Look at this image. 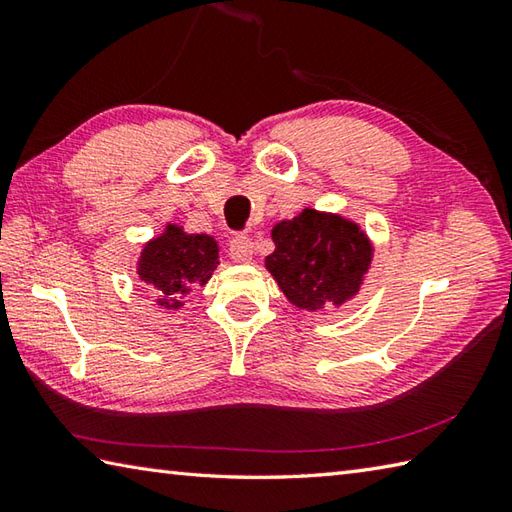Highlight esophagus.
Instances as JSON below:
<instances>
[{"mask_svg":"<svg viewBox=\"0 0 512 512\" xmlns=\"http://www.w3.org/2000/svg\"><path fill=\"white\" fill-rule=\"evenodd\" d=\"M228 250H231V257L239 264L250 262V259H253V255H255L253 239L246 237V235H235L231 239V248H228Z\"/></svg>","mask_w":512,"mask_h":512,"instance_id":"1","label":"esophagus"}]
</instances>
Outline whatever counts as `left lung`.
<instances>
[{"label":"left lung","mask_w":512,"mask_h":512,"mask_svg":"<svg viewBox=\"0 0 512 512\" xmlns=\"http://www.w3.org/2000/svg\"><path fill=\"white\" fill-rule=\"evenodd\" d=\"M270 237L275 250L266 257V270L292 306L308 312L352 301L374 257L361 226L317 209L277 222Z\"/></svg>","instance_id":"8db88e82"}]
</instances>
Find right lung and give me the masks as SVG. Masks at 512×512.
Segmentation results:
<instances>
[{
    "mask_svg": "<svg viewBox=\"0 0 512 512\" xmlns=\"http://www.w3.org/2000/svg\"><path fill=\"white\" fill-rule=\"evenodd\" d=\"M217 264L220 248L211 235L184 233L182 226L167 224L140 253L138 277L158 297L160 308L180 310L182 299L193 288L206 286Z\"/></svg>",
    "mask_w": 512,
    "mask_h": 512,
    "instance_id": "1",
    "label": "right lung"
}]
</instances>
